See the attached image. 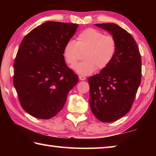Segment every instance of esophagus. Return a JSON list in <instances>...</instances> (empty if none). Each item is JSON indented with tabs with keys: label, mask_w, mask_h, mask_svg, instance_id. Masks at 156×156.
Segmentation results:
<instances>
[{
	"label": "esophagus",
	"mask_w": 156,
	"mask_h": 156,
	"mask_svg": "<svg viewBox=\"0 0 156 156\" xmlns=\"http://www.w3.org/2000/svg\"><path fill=\"white\" fill-rule=\"evenodd\" d=\"M79 79H80V80H84L86 79V78L83 76H79Z\"/></svg>",
	"instance_id": "1"
}]
</instances>
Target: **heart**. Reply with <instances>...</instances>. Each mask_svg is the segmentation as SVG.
Returning <instances> with one entry per match:
<instances>
[{
  "instance_id": "obj_1",
  "label": "heart",
  "mask_w": 156,
  "mask_h": 156,
  "mask_svg": "<svg viewBox=\"0 0 156 156\" xmlns=\"http://www.w3.org/2000/svg\"><path fill=\"white\" fill-rule=\"evenodd\" d=\"M117 44L112 36L104 35L97 30L89 28L78 34L76 41L67 42L63 49V56L67 64L72 65L84 52V61L73 65L72 68L79 75L88 76L98 67L104 69L109 65L114 58Z\"/></svg>"
}]
</instances>
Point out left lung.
Instances as JSON below:
<instances>
[{
  "instance_id": "8db88e82",
  "label": "left lung",
  "mask_w": 156,
  "mask_h": 156,
  "mask_svg": "<svg viewBox=\"0 0 156 156\" xmlns=\"http://www.w3.org/2000/svg\"><path fill=\"white\" fill-rule=\"evenodd\" d=\"M94 25L107 31L117 44L109 65L88 78L92 113L101 122H112L131 109L141 83V56L133 37L120 26L113 23Z\"/></svg>"
}]
</instances>
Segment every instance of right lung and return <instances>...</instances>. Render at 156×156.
Returning <instances> with one entry per match:
<instances>
[{
    "instance_id": "obj_1",
    "label": "right lung",
    "mask_w": 156,
    "mask_h": 156,
    "mask_svg": "<svg viewBox=\"0 0 156 156\" xmlns=\"http://www.w3.org/2000/svg\"><path fill=\"white\" fill-rule=\"evenodd\" d=\"M77 24L48 21L25 36L14 63V85L26 112L49 119L61 111L78 77L68 68L63 49Z\"/></svg>"
}]
</instances>
